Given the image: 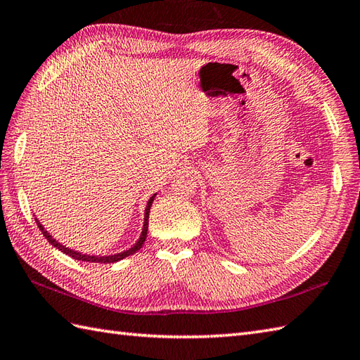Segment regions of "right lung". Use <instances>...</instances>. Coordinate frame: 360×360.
Instances as JSON below:
<instances>
[{
  "label": "right lung",
  "instance_id": "add662e5",
  "mask_svg": "<svg viewBox=\"0 0 360 360\" xmlns=\"http://www.w3.org/2000/svg\"><path fill=\"white\" fill-rule=\"evenodd\" d=\"M155 198H156V193H155L152 198H150L148 202H147L146 212H144V225H142V231H141L139 239H138V240L135 242V244H133L130 248L124 250V252H121V253H115V255H107V256H101V255H99V256H98V255H87V253L77 252V250L65 247V245L61 244V242H58L56 239H53L52 235H50V233L44 229V225L41 224L38 219H35V221H37V224H38V227H39L41 233H43V235L46 236V239L50 242V244H52L55 248L61 250L63 253L69 255V256L73 257V259H77V261H82V262H98V264H113V262H118V261H121V259L127 257V256H130V255H133V253H136L138 250H139L142 245H144L146 238H147V229H148V213H150V207H152Z\"/></svg>",
  "mask_w": 360,
  "mask_h": 360
}]
</instances>
